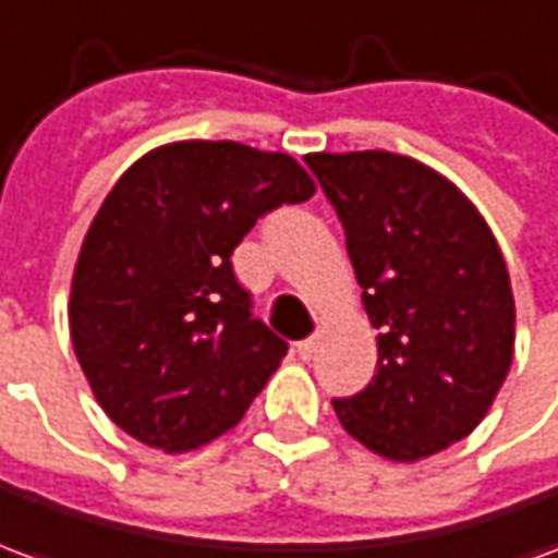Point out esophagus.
Wrapping results in <instances>:
<instances>
[{"label":"esophagus","instance_id":"1","mask_svg":"<svg viewBox=\"0 0 558 558\" xmlns=\"http://www.w3.org/2000/svg\"><path fill=\"white\" fill-rule=\"evenodd\" d=\"M295 352H299V359L311 362V359H314V352H316V335L299 340V343H295Z\"/></svg>","mask_w":558,"mask_h":558}]
</instances>
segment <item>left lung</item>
Here are the masks:
<instances>
[{
  "instance_id": "1",
  "label": "left lung",
  "mask_w": 558,
  "mask_h": 558,
  "mask_svg": "<svg viewBox=\"0 0 558 558\" xmlns=\"http://www.w3.org/2000/svg\"><path fill=\"white\" fill-rule=\"evenodd\" d=\"M338 211L376 374L338 398L350 436L388 460H421L475 430L514 359V295L478 208L445 175L395 151L307 155Z\"/></svg>"
}]
</instances>
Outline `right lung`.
Segmentation results:
<instances>
[{
    "label": "right lung",
    "mask_w": 558,
    "mask_h": 558,
    "mask_svg": "<svg viewBox=\"0 0 558 558\" xmlns=\"http://www.w3.org/2000/svg\"><path fill=\"white\" fill-rule=\"evenodd\" d=\"M316 191L283 151L232 140L151 148L107 194L71 280V343L101 410L148 448L191 451L239 424L287 355L251 314L232 251Z\"/></svg>",
    "instance_id": "right-lung-1"
}]
</instances>
